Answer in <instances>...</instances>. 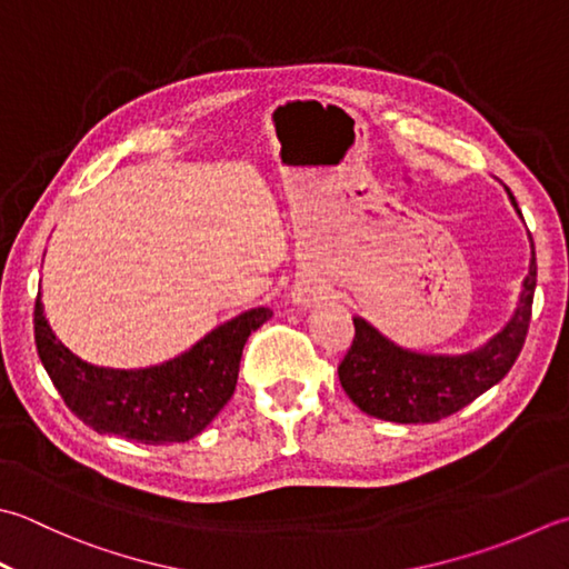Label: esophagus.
I'll list each match as a JSON object with an SVG mask.
<instances>
[{"mask_svg":"<svg viewBox=\"0 0 569 569\" xmlns=\"http://www.w3.org/2000/svg\"><path fill=\"white\" fill-rule=\"evenodd\" d=\"M293 296H296L298 303H308V300H313L316 291H313V288H310V286H298Z\"/></svg>","mask_w":569,"mask_h":569,"instance_id":"obj_1","label":"esophagus"}]
</instances>
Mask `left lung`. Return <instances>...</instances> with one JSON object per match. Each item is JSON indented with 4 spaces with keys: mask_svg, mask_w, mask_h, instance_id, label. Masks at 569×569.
Segmentation results:
<instances>
[{
    "mask_svg": "<svg viewBox=\"0 0 569 569\" xmlns=\"http://www.w3.org/2000/svg\"><path fill=\"white\" fill-rule=\"evenodd\" d=\"M510 199L518 209L516 197L510 194ZM536 283L538 263L532 251L513 320L486 348L459 358L402 350L382 338L370 322L355 318V338L338 365L342 389L365 415L397 425H431L456 415L503 380L518 360L528 338Z\"/></svg>",
    "mask_w": 569,
    "mask_h": 569,
    "instance_id": "1",
    "label": "left lung"
}]
</instances>
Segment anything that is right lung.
<instances>
[{
    "label": "right lung",
    "instance_id": "obj_1",
    "mask_svg": "<svg viewBox=\"0 0 569 569\" xmlns=\"http://www.w3.org/2000/svg\"><path fill=\"white\" fill-rule=\"evenodd\" d=\"M273 316L269 308L241 313L180 358L148 370H106L63 348L33 306V338L53 387L83 425L140 443H180L194 439L237 389L239 362L249 336Z\"/></svg>",
    "mask_w": 569,
    "mask_h": 569
}]
</instances>
